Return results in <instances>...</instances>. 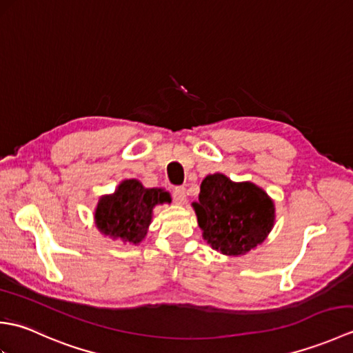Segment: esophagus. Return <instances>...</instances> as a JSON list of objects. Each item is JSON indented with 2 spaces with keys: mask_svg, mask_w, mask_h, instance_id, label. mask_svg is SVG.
I'll return each mask as SVG.
<instances>
[{
  "mask_svg": "<svg viewBox=\"0 0 353 353\" xmlns=\"http://www.w3.org/2000/svg\"><path fill=\"white\" fill-rule=\"evenodd\" d=\"M172 197H174V201L177 205H183L186 201V190L183 186H177V188L172 191Z\"/></svg>",
  "mask_w": 353,
  "mask_h": 353,
  "instance_id": "obj_1",
  "label": "esophagus"
}]
</instances>
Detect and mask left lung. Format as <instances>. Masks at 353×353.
Returning a JSON list of instances; mask_svg holds the SVG:
<instances>
[{
  "label": "left lung",
  "instance_id": "left-lung-1",
  "mask_svg": "<svg viewBox=\"0 0 353 353\" xmlns=\"http://www.w3.org/2000/svg\"><path fill=\"white\" fill-rule=\"evenodd\" d=\"M201 236L226 256H241L267 239L276 220L273 199L253 182H234L223 172L203 179L192 203Z\"/></svg>",
  "mask_w": 353,
  "mask_h": 353
}]
</instances>
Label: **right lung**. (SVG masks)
<instances>
[{"mask_svg":"<svg viewBox=\"0 0 353 353\" xmlns=\"http://www.w3.org/2000/svg\"><path fill=\"white\" fill-rule=\"evenodd\" d=\"M171 203L163 188H145L138 179H125L112 194L101 196L95 206V228L104 236L138 245L147 236L157 205Z\"/></svg>","mask_w":353,"mask_h":353,"instance_id":"add662e5","label":"right lung"}]
</instances>
